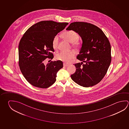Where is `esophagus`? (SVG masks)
I'll list each match as a JSON object with an SVG mask.
<instances>
[{"mask_svg":"<svg viewBox=\"0 0 129 129\" xmlns=\"http://www.w3.org/2000/svg\"><path fill=\"white\" fill-rule=\"evenodd\" d=\"M69 65L68 64L65 63H63L64 67H68Z\"/></svg>","mask_w":129,"mask_h":129,"instance_id":"1","label":"esophagus"}]
</instances>
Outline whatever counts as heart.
I'll return each instance as SVG.
<instances>
[{
    "instance_id": "obj_1",
    "label": "heart",
    "mask_w": 129,
    "mask_h": 129,
    "mask_svg": "<svg viewBox=\"0 0 129 129\" xmlns=\"http://www.w3.org/2000/svg\"><path fill=\"white\" fill-rule=\"evenodd\" d=\"M62 36L64 39L72 43V45L73 48L76 49H79L81 46V41L79 40V35L74 30H69L63 32L62 34ZM59 37L56 35L52 39V48L55 50H57L58 48L59 45ZM76 55L74 51L72 50L69 52L61 51L56 55V59L64 61L65 62H69L73 59Z\"/></svg>"
}]
</instances>
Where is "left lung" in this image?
<instances>
[{"label": "left lung", "mask_w": 129, "mask_h": 129, "mask_svg": "<svg viewBox=\"0 0 129 129\" xmlns=\"http://www.w3.org/2000/svg\"><path fill=\"white\" fill-rule=\"evenodd\" d=\"M66 30H74L82 40L80 54L77 57L82 62L75 64L77 69L71 76L72 79L83 87L94 86L103 78L111 64V46L108 39L99 27L90 23L73 22Z\"/></svg>", "instance_id": "left-lung-1"}]
</instances>
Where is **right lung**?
I'll return each instance as SVG.
<instances>
[{
	"instance_id": "add662e5",
	"label": "right lung",
	"mask_w": 129,
	"mask_h": 129,
	"mask_svg": "<svg viewBox=\"0 0 129 129\" xmlns=\"http://www.w3.org/2000/svg\"><path fill=\"white\" fill-rule=\"evenodd\" d=\"M68 24L41 21L30 27L21 39L18 46L19 66L23 76L33 86L48 88L56 81L57 72L63 68V62L59 60L51 61L45 65L44 61L47 58L53 59L52 39Z\"/></svg>"
}]
</instances>
